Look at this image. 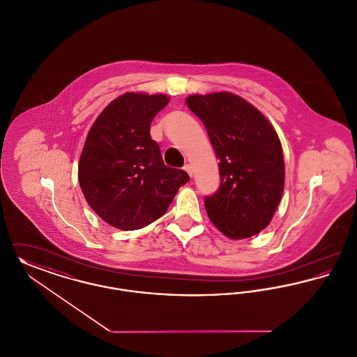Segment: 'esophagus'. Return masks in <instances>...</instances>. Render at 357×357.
<instances>
[{
    "label": "esophagus",
    "mask_w": 357,
    "mask_h": 357,
    "mask_svg": "<svg viewBox=\"0 0 357 357\" xmlns=\"http://www.w3.org/2000/svg\"><path fill=\"white\" fill-rule=\"evenodd\" d=\"M185 171L192 178V172H194V170H192V166H191V165H186V166H185Z\"/></svg>",
    "instance_id": "esophagus-1"
}]
</instances>
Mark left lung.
Instances as JSON below:
<instances>
[{
	"mask_svg": "<svg viewBox=\"0 0 357 357\" xmlns=\"http://www.w3.org/2000/svg\"><path fill=\"white\" fill-rule=\"evenodd\" d=\"M220 159V188L204 198L210 221L231 239L253 237L272 221L285 185L281 142L255 105L231 92L191 95Z\"/></svg>",
	"mask_w": 357,
	"mask_h": 357,
	"instance_id": "8db88e82",
	"label": "left lung"
}]
</instances>
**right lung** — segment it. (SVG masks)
<instances>
[{"instance_id": "right-lung-1", "label": "right lung", "mask_w": 357, "mask_h": 357, "mask_svg": "<svg viewBox=\"0 0 357 357\" xmlns=\"http://www.w3.org/2000/svg\"><path fill=\"white\" fill-rule=\"evenodd\" d=\"M169 102L166 95L127 92L102 109L86 136L79 183L92 210L120 230L160 218L190 179L163 163L150 135L155 115Z\"/></svg>"}]
</instances>
